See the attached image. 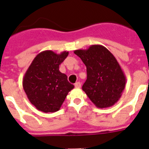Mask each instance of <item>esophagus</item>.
Listing matches in <instances>:
<instances>
[{
    "mask_svg": "<svg viewBox=\"0 0 149 149\" xmlns=\"http://www.w3.org/2000/svg\"><path fill=\"white\" fill-rule=\"evenodd\" d=\"M75 87H76V88H81V83H80L79 81H78V82L75 83Z\"/></svg>",
    "mask_w": 149,
    "mask_h": 149,
    "instance_id": "34e87169",
    "label": "esophagus"
}]
</instances>
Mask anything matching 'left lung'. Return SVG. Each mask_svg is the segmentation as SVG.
<instances>
[{
    "instance_id": "8db88e82",
    "label": "left lung",
    "mask_w": 149,
    "mask_h": 149,
    "mask_svg": "<svg viewBox=\"0 0 149 149\" xmlns=\"http://www.w3.org/2000/svg\"><path fill=\"white\" fill-rule=\"evenodd\" d=\"M74 53L87 68V79L82 90L99 108L113 106L125 89L126 78L117 60L106 47L93 45Z\"/></svg>"
}]
</instances>
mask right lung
I'll use <instances>...</instances> for the list:
<instances>
[{"instance_id": "1", "label": "right lung", "mask_w": 149, "mask_h": 149, "mask_svg": "<svg viewBox=\"0 0 149 149\" xmlns=\"http://www.w3.org/2000/svg\"><path fill=\"white\" fill-rule=\"evenodd\" d=\"M64 51L56 54L45 50L35 57L23 78V88L29 102L38 111L56 112L61 108L74 85L59 71V65L68 56Z\"/></svg>"}]
</instances>
